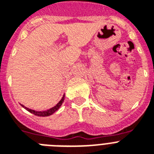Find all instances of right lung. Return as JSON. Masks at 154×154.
<instances>
[{"mask_svg": "<svg viewBox=\"0 0 154 154\" xmlns=\"http://www.w3.org/2000/svg\"><path fill=\"white\" fill-rule=\"evenodd\" d=\"M64 99H65V95H64L62 99H61L60 101H59V103H58L55 106L52 107V108L46 110V111H35V110H32L31 109L27 108V107H25L24 106H23V105H21V106H22L25 109L28 110V112H30L31 113H33L34 115L38 116H48L51 115V114H53L55 112H56L57 110L60 108V106H62V103H63Z\"/></svg>", "mask_w": 154, "mask_h": 154, "instance_id": "1", "label": "right lung"}]
</instances>
